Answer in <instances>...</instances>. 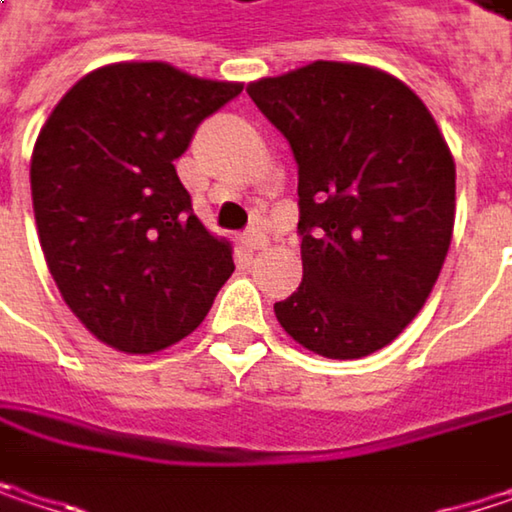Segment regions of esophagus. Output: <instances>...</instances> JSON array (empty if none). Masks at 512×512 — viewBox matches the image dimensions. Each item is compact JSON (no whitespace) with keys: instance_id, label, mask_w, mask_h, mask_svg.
I'll return each instance as SVG.
<instances>
[{"instance_id":"esophagus-1","label":"esophagus","mask_w":512,"mask_h":512,"mask_svg":"<svg viewBox=\"0 0 512 512\" xmlns=\"http://www.w3.org/2000/svg\"><path fill=\"white\" fill-rule=\"evenodd\" d=\"M240 240H243V246H246V249H252V252H255V249H263V246H266V234H263V231H257V228H252V231H246V234H243Z\"/></svg>"}]
</instances>
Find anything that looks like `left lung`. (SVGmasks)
Instances as JSON below:
<instances>
[{"instance_id":"obj_1","label":"left lung","mask_w":512,"mask_h":512,"mask_svg":"<svg viewBox=\"0 0 512 512\" xmlns=\"http://www.w3.org/2000/svg\"><path fill=\"white\" fill-rule=\"evenodd\" d=\"M255 106L299 165L302 284L281 329L326 358L388 347L424 308L454 234L457 168L421 97L367 64L257 79Z\"/></svg>"}]
</instances>
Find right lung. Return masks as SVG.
Wrapping results in <instances>:
<instances>
[{
  "label": "right lung",
  "mask_w": 512,
  "mask_h": 512,
  "mask_svg": "<svg viewBox=\"0 0 512 512\" xmlns=\"http://www.w3.org/2000/svg\"><path fill=\"white\" fill-rule=\"evenodd\" d=\"M243 91L162 61L82 76L32 151L41 249L67 308L103 344L145 356L201 326L234 272L231 243L192 213L174 159Z\"/></svg>",
  "instance_id": "obj_1"
}]
</instances>
